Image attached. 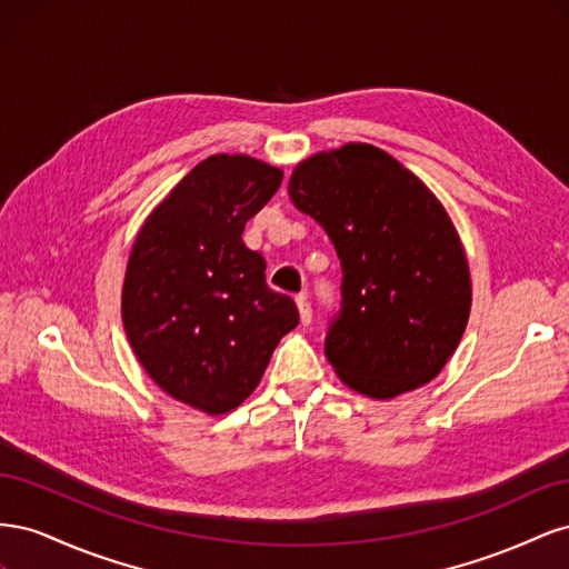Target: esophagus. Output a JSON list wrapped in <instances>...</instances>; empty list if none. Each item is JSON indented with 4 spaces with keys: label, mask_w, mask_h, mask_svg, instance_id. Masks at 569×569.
<instances>
[{
    "label": "esophagus",
    "mask_w": 569,
    "mask_h": 569,
    "mask_svg": "<svg viewBox=\"0 0 569 569\" xmlns=\"http://www.w3.org/2000/svg\"><path fill=\"white\" fill-rule=\"evenodd\" d=\"M297 308H299L301 325H311L313 311H311V303H308V297H306V295H299V297H297Z\"/></svg>",
    "instance_id": "obj_1"
}]
</instances>
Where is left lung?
Masks as SVG:
<instances>
[{
    "instance_id": "1",
    "label": "left lung",
    "mask_w": 569,
    "mask_h": 569,
    "mask_svg": "<svg viewBox=\"0 0 569 569\" xmlns=\"http://www.w3.org/2000/svg\"><path fill=\"white\" fill-rule=\"evenodd\" d=\"M289 197L341 261V308L325 337L339 380L370 399L435 380L472 306L468 258L441 201L387 151L360 142L301 161Z\"/></svg>"
}]
</instances>
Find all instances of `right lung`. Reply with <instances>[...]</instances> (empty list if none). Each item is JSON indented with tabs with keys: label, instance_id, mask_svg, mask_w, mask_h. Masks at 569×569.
Here are the masks:
<instances>
[{
	"label": "right lung",
	"instance_id": "1",
	"mask_svg": "<svg viewBox=\"0 0 569 569\" xmlns=\"http://www.w3.org/2000/svg\"><path fill=\"white\" fill-rule=\"evenodd\" d=\"M280 182V168L216 153L149 213L128 258L120 313L137 360L209 416L247 399L299 325L297 303L266 284L263 256L242 242Z\"/></svg>",
	"mask_w": 569,
	"mask_h": 569
}]
</instances>
